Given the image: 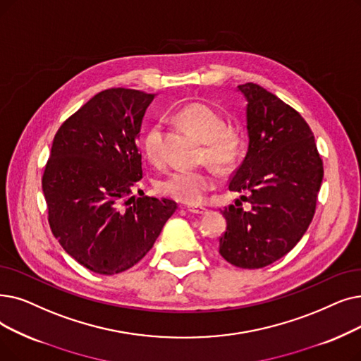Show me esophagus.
Instances as JSON below:
<instances>
[{
  "label": "esophagus",
  "instance_id": "1",
  "mask_svg": "<svg viewBox=\"0 0 361 361\" xmlns=\"http://www.w3.org/2000/svg\"><path fill=\"white\" fill-rule=\"evenodd\" d=\"M187 211L192 212V214L202 215V214H205L208 209H207V208H203V207H187Z\"/></svg>",
  "mask_w": 361,
  "mask_h": 361
}]
</instances>
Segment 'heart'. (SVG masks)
Wrapping results in <instances>:
<instances>
[{"mask_svg":"<svg viewBox=\"0 0 361 361\" xmlns=\"http://www.w3.org/2000/svg\"><path fill=\"white\" fill-rule=\"evenodd\" d=\"M178 118L195 131L207 145L208 159L219 166L231 165L239 156L240 134L227 127L224 116L205 103L185 104L178 111ZM143 153L152 164L162 161V127L153 123L143 137ZM216 185V176L211 169L178 168L162 176L156 189L164 196L196 205L212 192Z\"/></svg>","mask_w":361,"mask_h":361,"instance_id":"obj_1","label":"heart"}]
</instances>
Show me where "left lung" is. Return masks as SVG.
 Masks as SVG:
<instances>
[{
    "mask_svg": "<svg viewBox=\"0 0 361 361\" xmlns=\"http://www.w3.org/2000/svg\"><path fill=\"white\" fill-rule=\"evenodd\" d=\"M246 97L249 147L228 190L245 193L224 208L227 228L218 250L240 269H262L301 240L316 212L323 162L314 135L293 107L258 84L238 87Z\"/></svg>",
    "mask_w": 361,
    "mask_h": 361,
    "instance_id": "1",
    "label": "left lung"
}]
</instances>
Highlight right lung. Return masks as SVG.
Here are the masks:
<instances>
[{
  "label": "right lung",
  "mask_w": 361,
  "mask_h": 361,
  "mask_svg": "<svg viewBox=\"0 0 361 361\" xmlns=\"http://www.w3.org/2000/svg\"><path fill=\"white\" fill-rule=\"evenodd\" d=\"M154 99L109 88L60 125L42 174L49 224L66 252L85 269L112 276L152 249L177 203L138 190L143 178L138 133Z\"/></svg>",
  "instance_id": "obj_1"
}]
</instances>
